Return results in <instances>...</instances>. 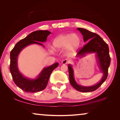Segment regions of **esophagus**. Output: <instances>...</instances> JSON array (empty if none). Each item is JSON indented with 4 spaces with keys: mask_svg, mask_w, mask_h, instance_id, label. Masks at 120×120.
I'll return each instance as SVG.
<instances>
[{
    "mask_svg": "<svg viewBox=\"0 0 120 120\" xmlns=\"http://www.w3.org/2000/svg\"><path fill=\"white\" fill-rule=\"evenodd\" d=\"M69 62H70V61L69 60H68L67 59H64V60L62 61L61 64H69Z\"/></svg>",
    "mask_w": 120,
    "mask_h": 120,
    "instance_id": "esophagus-1",
    "label": "esophagus"
}]
</instances>
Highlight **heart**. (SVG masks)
Listing matches in <instances>:
<instances>
[{
    "instance_id": "1",
    "label": "heart",
    "mask_w": 120,
    "mask_h": 120,
    "mask_svg": "<svg viewBox=\"0 0 120 120\" xmlns=\"http://www.w3.org/2000/svg\"><path fill=\"white\" fill-rule=\"evenodd\" d=\"M80 44V38L76 34H66L59 35L54 38L53 45L54 49L58 51L65 49L68 54L75 51Z\"/></svg>"
}]
</instances>
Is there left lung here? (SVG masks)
I'll use <instances>...</instances> for the list:
<instances>
[{"label": "left lung", "mask_w": 120, "mask_h": 120, "mask_svg": "<svg viewBox=\"0 0 120 120\" xmlns=\"http://www.w3.org/2000/svg\"><path fill=\"white\" fill-rule=\"evenodd\" d=\"M83 36L84 42H87L86 45L77 54V58H82L87 54L95 53L97 64L99 71L103 76L101 80L93 86H84L79 85L76 82L74 77V71L71 64H68L69 75L70 84L79 92H90L98 88L106 80L108 75V69L110 64L111 58L109 55L108 45L98 34L91 32L83 28H77Z\"/></svg>", "instance_id": "obj_1"}]
</instances>
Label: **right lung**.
I'll return each mask as SVG.
<instances>
[{
	"mask_svg": "<svg viewBox=\"0 0 120 120\" xmlns=\"http://www.w3.org/2000/svg\"><path fill=\"white\" fill-rule=\"evenodd\" d=\"M51 33L50 31L45 30L32 32L26 37L17 42L11 51L10 54V71L16 86L24 92L35 93L43 90L46 87L53 70L58 66L59 64L56 62L47 67L43 68L35 78H30L24 76L20 72L18 67V57L22 51L31 44H37L44 47L41 43L46 41L48 36Z\"/></svg>",
	"mask_w": 120,
	"mask_h": 120,
	"instance_id": "right-lung-1",
	"label": "right lung"
}]
</instances>
